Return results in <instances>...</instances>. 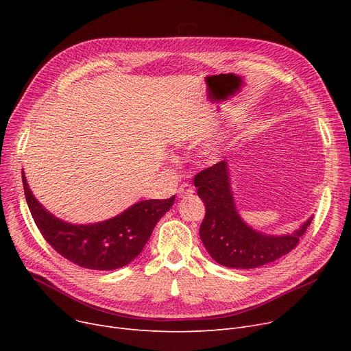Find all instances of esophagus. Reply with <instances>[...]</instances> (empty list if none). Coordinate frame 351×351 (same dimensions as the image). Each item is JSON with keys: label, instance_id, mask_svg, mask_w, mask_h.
Listing matches in <instances>:
<instances>
[{"label": "esophagus", "instance_id": "esophagus-1", "mask_svg": "<svg viewBox=\"0 0 351 351\" xmlns=\"http://www.w3.org/2000/svg\"><path fill=\"white\" fill-rule=\"evenodd\" d=\"M195 192L193 186H191L189 183H182L178 189V196L179 197H185V196H191Z\"/></svg>", "mask_w": 351, "mask_h": 351}]
</instances>
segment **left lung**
Instances as JSON below:
<instances>
[{"label": "left lung", "instance_id": "1", "mask_svg": "<svg viewBox=\"0 0 351 351\" xmlns=\"http://www.w3.org/2000/svg\"><path fill=\"white\" fill-rule=\"evenodd\" d=\"M206 215L200 225V241L212 259L230 269H254L280 259L298 246L313 216L290 234L273 236L253 230L239 216L228 162H217L193 179Z\"/></svg>", "mask_w": 351, "mask_h": 351}]
</instances>
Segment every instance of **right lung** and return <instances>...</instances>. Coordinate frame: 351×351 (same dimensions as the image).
<instances>
[{
    "label": "right lung",
    "mask_w": 351,
    "mask_h": 351,
    "mask_svg": "<svg viewBox=\"0 0 351 351\" xmlns=\"http://www.w3.org/2000/svg\"><path fill=\"white\" fill-rule=\"evenodd\" d=\"M25 199L36 228L45 241L69 262L90 270H115L131 263L143 250L169 199L142 200L121 215L92 225H72L49 213L28 188L23 171Z\"/></svg>",
    "instance_id": "obj_1"
}]
</instances>
